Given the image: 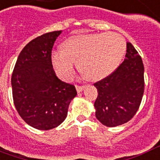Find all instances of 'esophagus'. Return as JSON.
I'll list each match as a JSON object with an SVG mask.
<instances>
[{
	"label": "esophagus",
	"mask_w": 160,
	"mask_h": 160,
	"mask_svg": "<svg viewBox=\"0 0 160 160\" xmlns=\"http://www.w3.org/2000/svg\"><path fill=\"white\" fill-rule=\"evenodd\" d=\"M75 88H76L77 92H81L85 88V86H75Z\"/></svg>",
	"instance_id": "obj_1"
}]
</instances>
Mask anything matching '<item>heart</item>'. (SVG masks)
<instances>
[{
	"instance_id": "b5f03b06",
	"label": "heart",
	"mask_w": 160,
	"mask_h": 160,
	"mask_svg": "<svg viewBox=\"0 0 160 160\" xmlns=\"http://www.w3.org/2000/svg\"><path fill=\"white\" fill-rule=\"evenodd\" d=\"M126 51V41L117 33H100L67 39L62 49L51 52V62L57 75L68 80L74 72V61L84 78L97 80L110 74L120 64Z\"/></svg>"
}]
</instances>
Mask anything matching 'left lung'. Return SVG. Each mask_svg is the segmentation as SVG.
Listing matches in <instances>:
<instances>
[{"label": "left lung", "instance_id": "left-lung-1", "mask_svg": "<svg viewBox=\"0 0 160 160\" xmlns=\"http://www.w3.org/2000/svg\"><path fill=\"white\" fill-rule=\"evenodd\" d=\"M124 62L103 80L94 84L98 96L96 117L103 125L114 127L128 122L139 108L144 92V66L139 54L127 43Z\"/></svg>", "mask_w": 160, "mask_h": 160}]
</instances>
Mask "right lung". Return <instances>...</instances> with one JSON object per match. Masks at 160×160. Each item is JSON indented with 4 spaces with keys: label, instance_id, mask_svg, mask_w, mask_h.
I'll use <instances>...</instances> for the list:
<instances>
[{
    "label": "right lung",
    "instance_id": "add662e5",
    "mask_svg": "<svg viewBox=\"0 0 160 160\" xmlns=\"http://www.w3.org/2000/svg\"><path fill=\"white\" fill-rule=\"evenodd\" d=\"M62 32L47 33L29 41L19 53L12 75L18 113L28 125L41 131L62 124L77 95L74 86L56 76L51 62L53 45Z\"/></svg>",
    "mask_w": 160,
    "mask_h": 160
}]
</instances>
